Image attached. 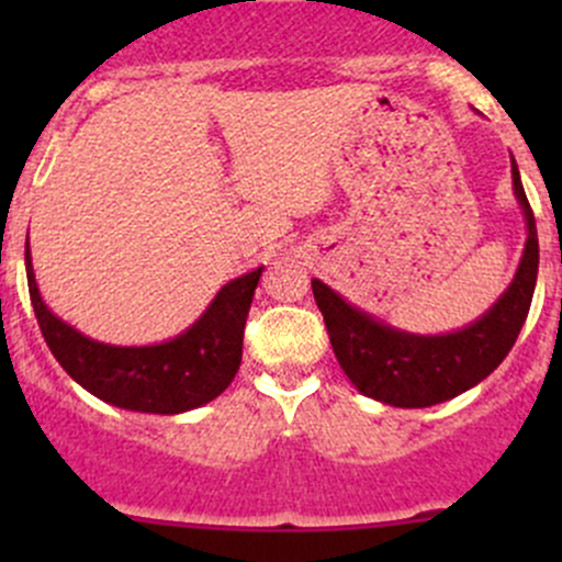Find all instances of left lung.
I'll return each mask as SVG.
<instances>
[{"mask_svg": "<svg viewBox=\"0 0 562 562\" xmlns=\"http://www.w3.org/2000/svg\"><path fill=\"white\" fill-rule=\"evenodd\" d=\"M512 179L527 223L525 252L508 291L470 326L435 337L400 331L345 302L326 282L313 280L334 356L361 394L394 407L438 405L484 381L514 348L536 291L538 234L514 160Z\"/></svg>", "mask_w": 562, "mask_h": 562, "instance_id": "1", "label": "left lung"}]
</instances>
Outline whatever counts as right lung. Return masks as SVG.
Here are the masks:
<instances>
[{"label": "right lung", "mask_w": 562, "mask_h": 562, "mask_svg": "<svg viewBox=\"0 0 562 562\" xmlns=\"http://www.w3.org/2000/svg\"><path fill=\"white\" fill-rule=\"evenodd\" d=\"M263 266L231 280L209 310L179 337L144 348H119L76 331L40 299L26 236V282L40 331L61 370L108 405L138 413L192 411L231 386L241 364L245 323Z\"/></svg>", "instance_id": "add662e5"}]
</instances>
